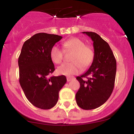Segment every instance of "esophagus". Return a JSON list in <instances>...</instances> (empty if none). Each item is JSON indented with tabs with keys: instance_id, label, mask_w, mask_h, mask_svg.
Masks as SVG:
<instances>
[{
	"instance_id": "obj_1",
	"label": "esophagus",
	"mask_w": 134,
	"mask_h": 134,
	"mask_svg": "<svg viewBox=\"0 0 134 134\" xmlns=\"http://www.w3.org/2000/svg\"><path fill=\"white\" fill-rule=\"evenodd\" d=\"M66 79H67V81L69 82V81H71V80H72V79H75V77L74 76H69V77H67Z\"/></svg>"
}]
</instances>
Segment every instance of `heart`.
<instances>
[{"instance_id": "b5f03b06", "label": "heart", "mask_w": 134, "mask_h": 134, "mask_svg": "<svg viewBox=\"0 0 134 134\" xmlns=\"http://www.w3.org/2000/svg\"><path fill=\"white\" fill-rule=\"evenodd\" d=\"M65 51L72 52L70 63H65L57 68L60 74L70 76L77 74L83 69H87L92 64L94 57V51L91 47L86 46L85 42L77 38H71L63 44ZM63 51L57 46L51 49V59L54 63H61L63 60Z\"/></svg>"}]
</instances>
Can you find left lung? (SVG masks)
Segmentation results:
<instances>
[{
    "label": "left lung",
    "mask_w": 134,
    "mask_h": 134,
    "mask_svg": "<svg viewBox=\"0 0 134 134\" xmlns=\"http://www.w3.org/2000/svg\"><path fill=\"white\" fill-rule=\"evenodd\" d=\"M82 33L93 41L94 57L87 72L76 77L80 86L76 99L81 109L91 110L104 104L111 94L116 76V62L109 44L98 34L91 32ZM84 78L87 79L83 80Z\"/></svg>",
    "instance_id": "left-lung-1"
}]
</instances>
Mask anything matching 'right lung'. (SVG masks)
Returning a JSON list of instances; mask_svg holds the SVG:
<instances>
[{
	"instance_id": "1",
	"label": "right lung",
	"mask_w": 134,
	"mask_h": 134,
	"mask_svg": "<svg viewBox=\"0 0 134 134\" xmlns=\"http://www.w3.org/2000/svg\"><path fill=\"white\" fill-rule=\"evenodd\" d=\"M62 36L39 33L25 41L18 58L19 83L31 104L41 109L54 107L58 93L66 82L62 75L51 76L55 71L50 51Z\"/></svg>"
}]
</instances>
